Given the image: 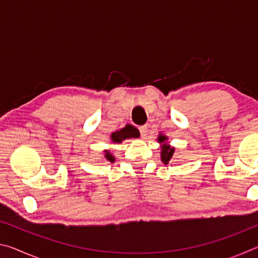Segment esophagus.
Wrapping results in <instances>:
<instances>
[{"label": "esophagus", "instance_id": "obj_1", "mask_svg": "<svg viewBox=\"0 0 258 258\" xmlns=\"http://www.w3.org/2000/svg\"><path fill=\"white\" fill-rule=\"evenodd\" d=\"M139 131H140V134H141V137H142V138H146V135H147V133H148V126H147V125L140 126Z\"/></svg>", "mask_w": 258, "mask_h": 258}]
</instances>
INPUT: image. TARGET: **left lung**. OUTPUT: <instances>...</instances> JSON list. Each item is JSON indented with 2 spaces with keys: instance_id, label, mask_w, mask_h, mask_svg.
<instances>
[{
  "instance_id": "left-lung-1",
  "label": "left lung",
  "mask_w": 258,
  "mask_h": 258,
  "mask_svg": "<svg viewBox=\"0 0 258 258\" xmlns=\"http://www.w3.org/2000/svg\"><path fill=\"white\" fill-rule=\"evenodd\" d=\"M166 137H164V135H159L158 138V141L161 143V142H165ZM161 160H163L164 164H168L169 160L172 159L173 157V154H174V148L169 147L168 145H166V143H164V146L161 147Z\"/></svg>"
}]
</instances>
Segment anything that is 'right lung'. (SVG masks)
I'll use <instances>...</instances> for the list:
<instances>
[{"label": "right lung", "mask_w": 258, "mask_h": 258, "mask_svg": "<svg viewBox=\"0 0 258 258\" xmlns=\"http://www.w3.org/2000/svg\"><path fill=\"white\" fill-rule=\"evenodd\" d=\"M139 135V131L133 127V126H127V127H125L123 130L120 131H117V132L112 133L111 134V140L113 142H117V143H120L123 140L125 139H128V138H137ZM106 158L109 160V161H112L115 160V158H113L112 155L109 154L108 151H106Z\"/></svg>", "instance_id": "obj_1"}]
</instances>
